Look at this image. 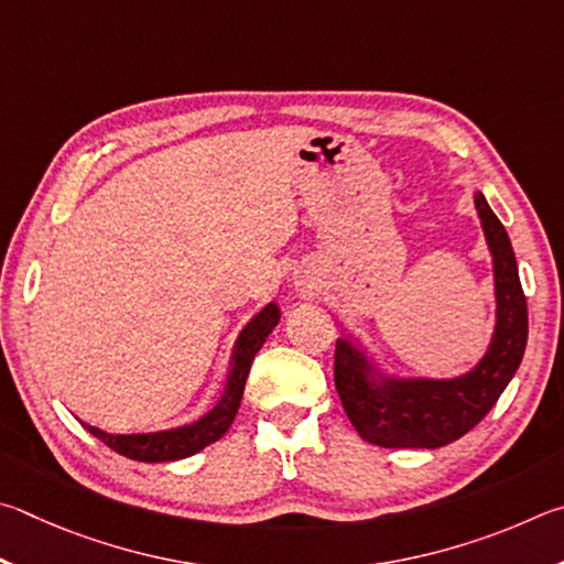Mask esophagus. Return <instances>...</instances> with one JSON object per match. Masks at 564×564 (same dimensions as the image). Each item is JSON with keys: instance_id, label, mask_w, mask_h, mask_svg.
<instances>
[{"instance_id": "esophagus-1", "label": "esophagus", "mask_w": 564, "mask_h": 564, "mask_svg": "<svg viewBox=\"0 0 564 564\" xmlns=\"http://www.w3.org/2000/svg\"><path fill=\"white\" fill-rule=\"evenodd\" d=\"M300 284H302V282H300Z\"/></svg>"}]
</instances>
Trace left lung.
<instances>
[{"label":"left lung","mask_w":564,"mask_h":564,"mask_svg":"<svg viewBox=\"0 0 564 564\" xmlns=\"http://www.w3.org/2000/svg\"><path fill=\"white\" fill-rule=\"evenodd\" d=\"M476 213L492 262L496 327L488 349L458 377L436 379L391 371L364 344L341 334L334 354V383L351 426L381 448H441L486 419L522 361L528 344V302L506 227L478 187Z\"/></svg>","instance_id":"obj_1"}]
</instances>
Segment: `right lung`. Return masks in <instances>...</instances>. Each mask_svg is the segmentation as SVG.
<instances>
[{
	"mask_svg": "<svg viewBox=\"0 0 564 564\" xmlns=\"http://www.w3.org/2000/svg\"><path fill=\"white\" fill-rule=\"evenodd\" d=\"M280 324V307L276 302H267L264 307L254 314V317L245 324L242 332L237 334L232 344L230 361H227L225 387L220 399H217L210 411H205L200 419L175 429L163 431H145V433H108L91 426V423L82 421V426L104 441L108 448H113L121 456L141 463H171L191 458L200 453L205 446H210L217 438H223L227 429L232 426L235 413L240 409L242 391L247 373H250L254 354L262 349V344L270 337V332Z\"/></svg>",
	"mask_w": 564,
	"mask_h": 564,
	"instance_id": "1",
	"label": "right lung"
}]
</instances>
